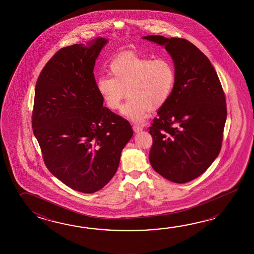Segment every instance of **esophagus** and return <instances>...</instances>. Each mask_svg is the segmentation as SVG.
<instances>
[{
    "instance_id": "1",
    "label": "esophagus",
    "mask_w": 254,
    "mask_h": 254,
    "mask_svg": "<svg viewBox=\"0 0 254 254\" xmlns=\"http://www.w3.org/2000/svg\"><path fill=\"white\" fill-rule=\"evenodd\" d=\"M132 128H133V130H134L135 132H140L141 131L143 128L140 126V125H134L132 126Z\"/></svg>"
}]
</instances>
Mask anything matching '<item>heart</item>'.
<instances>
[{
	"label": "heart",
	"mask_w": 254,
	"mask_h": 254,
	"mask_svg": "<svg viewBox=\"0 0 254 254\" xmlns=\"http://www.w3.org/2000/svg\"><path fill=\"white\" fill-rule=\"evenodd\" d=\"M109 70L112 77H98L96 91L111 111L121 107L127 91L129 99L123 106L122 114L135 123H141L151 110L167 103L175 86V66L166 57L151 59L124 54L111 62Z\"/></svg>",
	"instance_id": "b5f03b06"
}]
</instances>
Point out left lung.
I'll return each instance as SVG.
<instances>
[{
  "instance_id": "8db88e82",
  "label": "left lung",
  "mask_w": 254,
  "mask_h": 254,
  "mask_svg": "<svg viewBox=\"0 0 254 254\" xmlns=\"http://www.w3.org/2000/svg\"><path fill=\"white\" fill-rule=\"evenodd\" d=\"M172 56L176 81L167 103L158 111L149 132L151 166L176 184L199 177L221 151L226 122V100L210 60L182 38L148 35Z\"/></svg>"
}]
</instances>
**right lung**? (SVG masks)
<instances>
[{
  "instance_id": "add662e5",
  "label": "right lung",
  "mask_w": 254,
  "mask_h": 254,
  "mask_svg": "<svg viewBox=\"0 0 254 254\" xmlns=\"http://www.w3.org/2000/svg\"><path fill=\"white\" fill-rule=\"evenodd\" d=\"M108 40L60 49L38 77L33 133L43 161L61 182L84 193L103 188L119 166L132 137L127 120L103 107L93 69Z\"/></svg>"
}]
</instances>
